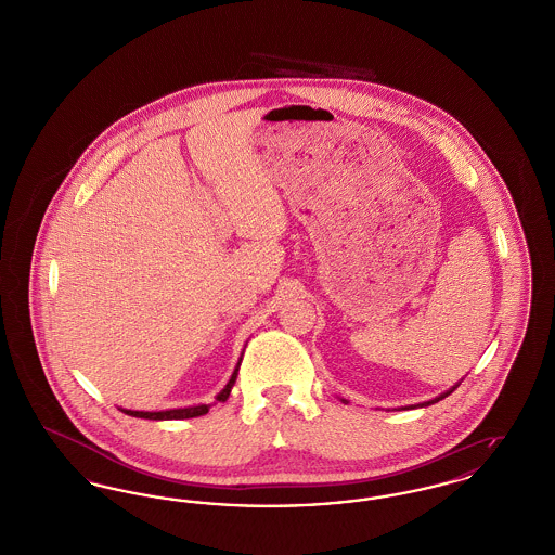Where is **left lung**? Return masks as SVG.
<instances>
[{
    "mask_svg": "<svg viewBox=\"0 0 555 555\" xmlns=\"http://www.w3.org/2000/svg\"><path fill=\"white\" fill-rule=\"evenodd\" d=\"M462 380H464V378H462ZM462 380H460V383H462ZM460 383H455L453 387H449L448 391H443L441 396L433 397V399H428V401H423V403H416V405H405V408H401V410H414V408H426V405H433V403H437V401L446 399V397H448L449 393H453V391H455V389L460 387ZM341 401H344V403H347L345 399H341Z\"/></svg>",
    "mask_w": 555,
    "mask_h": 555,
    "instance_id": "obj_1",
    "label": "left lung"
}]
</instances>
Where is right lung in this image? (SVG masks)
Wrapping results in <instances>:
<instances>
[{
  "instance_id": "1",
  "label": "right lung",
  "mask_w": 555,
  "mask_h": 555,
  "mask_svg": "<svg viewBox=\"0 0 555 555\" xmlns=\"http://www.w3.org/2000/svg\"><path fill=\"white\" fill-rule=\"evenodd\" d=\"M241 360H243V353L238 358L237 366L233 370L229 383L224 385V389L216 396V401H227L231 396V389L237 380L238 366H241ZM120 412H125L127 416L132 418H145V421H185V418H195V416H204L208 414L210 405L206 403H199V405H189V408H175V410H159V412H141V410H127V408H118Z\"/></svg>"
}]
</instances>
